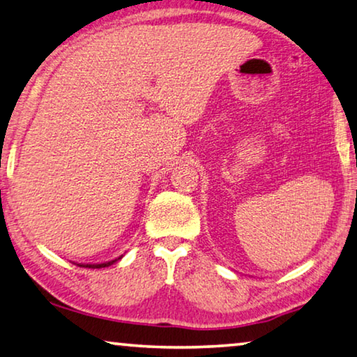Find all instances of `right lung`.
<instances>
[{
	"instance_id": "right-lung-1",
	"label": "right lung",
	"mask_w": 357,
	"mask_h": 357,
	"mask_svg": "<svg viewBox=\"0 0 357 357\" xmlns=\"http://www.w3.org/2000/svg\"><path fill=\"white\" fill-rule=\"evenodd\" d=\"M119 259H122V256L119 257ZM119 259H114V260H109V262H103V264H77L79 267H89V268H103V267H109V265H112L114 262H117Z\"/></svg>"
}]
</instances>
